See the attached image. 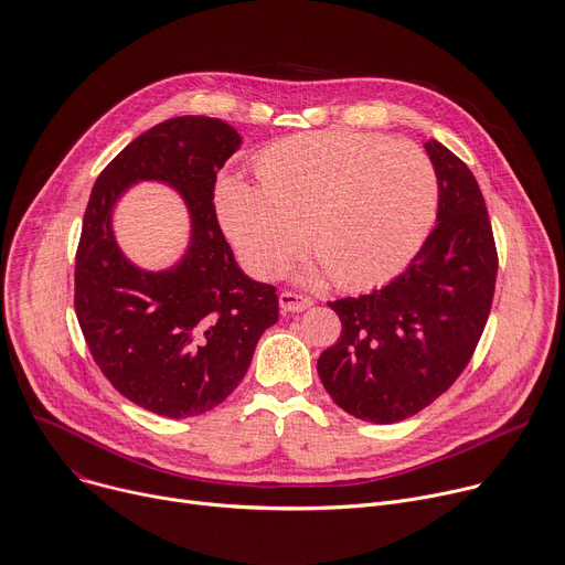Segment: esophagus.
I'll return each instance as SVG.
<instances>
[{"mask_svg": "<svg viewBox=\"0 0 565 565\" xmlns=\"http://www.w3.org/2000/svg\"><path fill=\"white\" fill-rule=\"evenodd\" d=\"M279 306H281L284 313H301L306 309H311L313 299L297 295V292H281L279 295Z\"/></svg>", "mask_w": 565, "mask_h": 565, "instance_id": "esophagus-1", "label": "esophagus"}]
</instances>
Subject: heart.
Segmentation results:
<instances>
[{"mask_svg": "<svg viewBox=\"0 0 565 565\" xmlns=\"http://www.w3.org/2000/svg\"><path fill=\"white\" fill-rule=\"evenodd\" d=\"M256 175L259 186L225 178L216 189L223 234L256 277L281 273L306 236V279L381 286L415 259L437 214L430 158L383 135H295L264 152Z\"/></svg>", "mask_w": 565, "mask_h": 565, "instance_id": "obj_1", "label": "heart"}]
</instances>
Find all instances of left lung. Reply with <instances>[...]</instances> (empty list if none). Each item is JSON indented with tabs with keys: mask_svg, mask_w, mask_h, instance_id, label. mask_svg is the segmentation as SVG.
<instances>
[{
	"mask_svg": "<svg viewBox=\"0 0 565 565\" xmlns=\"http://www.w3.org/2000/svg\"><path fill=\"white\" fill-rule=\"evenodd\" d=\"M437 173V225L405 273L370 295L329 301L340 340L318 358L335 405L355 419L417 415L465 372L484 331L498 254L482 191L457 156L424 143Z\"/></svg>",
	"mask_w": 565,
	"mask_h": 565,
	"instance_id": "left-lung-1",
	"label": "left lung"
}]
</instances>
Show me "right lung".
Segmentation results:
<instances>
[{"label":"right lung","mask_w":565,"mask_h":565,"mask_svg":"<svg viewBox=\"0 0 565 565\" xmlns=\"http://www.w3.org/2000/svg\"><path fill=\"white\" fill-rule=\"evenodd\" d=\"M241 143L221 119H167L130 141L89 193L76 318L115 390L160 417H198L223 403L279 318L275 286L238 268L214 210L216 173ZM137 181L175 188L190 212V245L167 271L135 267L114 238V204Z\"/></svg>","instance_id":"right-lung-1"}]
</instances>
